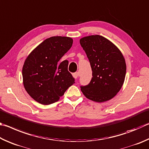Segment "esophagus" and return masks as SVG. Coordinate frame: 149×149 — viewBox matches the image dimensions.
I'll return each instance as SVG.
<instances>
[{
	"mask_svg": "<svg viewBox=\"0 0 149 149\" xmlns=\"http://www.w3.org/2000/svg\"><path fill=\"white\" fill-rule=\"evenodd\" d=\"M79 75H80L79 72H75V73H74V74H73V77H74L75 79H77L79 77Z\"/></svg>",
	"mask_w": 149,
	"mask_h": 149,
	"instance_id": "34e87169",
	"label": "esophagus"
}]
</instances>
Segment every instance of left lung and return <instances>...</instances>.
I'll use <instances>...</instances> for the list:
<instances>
[{
  "label": "left lung",
  "instance_id": "left-lung-1",
  "mask_svg": "<svg viewBox=\"0 0 149 149\" xmlns=\"http://www.w3.org/2000/svg\"><path fill=\"white\" fill-rule=\"evenodd\" d=\"M80 45L92 70L90 84L81 86L86 97L98 103L111 100L120 90L126 72V64L120 50L107 38L91 35L80 38Z\"/></svg>",
  "mask_w": 149,
  "mask_h": 149
}]
</instances>
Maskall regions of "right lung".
Instances as JSON below:
<instances>
[{
	"label": "right lung",
	"mask_w": 149,
	"mask_h": 149,
	"mask_svg": "<svg viewBox=\"0 0 149 149\" xmlns=\"http://www.w3.org/2000/svg\"><path fill=\"white\" fill-rule=\"evenodd\" d=\"M72 38L52 36L29 54L22 69L23 83L28 94L42 105L58 101L74 79L68 71L69 61H60L72 45Z\"/></svg>",
	"instance_id": "1"
}]
</instances>
